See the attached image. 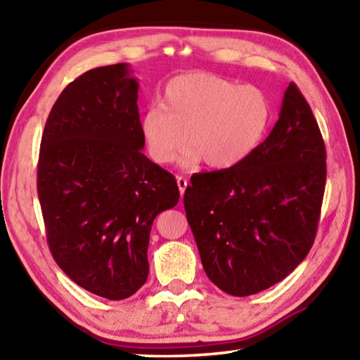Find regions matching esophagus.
<instances>
[{"instance_id":"esophagus-1","label":"esophagus","mask_w":360,"mask_h":360,"mask_svg":"<svg viewBox=\"0 0 360 360\" xmlns=\"http://www.w3.org/2000/svg\"><path fill=\"white\" fill-rule=\"evenodd\" d=\"M176 182H178V187H179V193H181V196L184 195V192H186V188H187V179L186 178H182V176H178V178H176Z\"/></svg>"}]
</instances>
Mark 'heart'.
I'll use <instances>...</instances> for the list:
<instances>
[{"label": "heart", "mask_w": 360, "mask_h": 360, "mask_svg": "<svg viewBox=\"0 0 360 360\" xmlns=\"http://www.w3.org/2000/svg\"><path fill=\"white\" fill-rule=\"evenodd\" d=\"M271 119V101L263 89L193 72L168 82L160 105L143 111L139 127L155 162L172 164L188 141L192 145L182 164L196 167L205 160L223 170L238 165L258 147Z\"/></svg>", "instance_id": "b5f03b06"}]
</instances>
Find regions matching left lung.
Returning a JSON list of instances; mask_svg holds the SVG:
<instances>
[{
	"instance_id": "left-lung-1",
	"label": "left lung",
	"mask_w": 360,
	"mask_h": 360,
	"mask_svg": "<svg viewBox=\"0 0 360 360\" xmlns=\"http://www.w3.org/2000/svg\"><path fill=\"white\" fill-rule=\"evenodd\" d=\"M325 160L314 114L289 83L264 142L238 165L190 178L187 221L213 285L235 297L252 295L303 262L317 232Z\"/></svg>"
}]
</instances>
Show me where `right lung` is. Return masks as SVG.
Listing matches in <instances>:
<instances>
[{
    "mask_svg": "<svg viewBox=\"0 0 360 360\" xmlns=\"http://www.w3.org/2000/svg\"><path fill=\"white\" fill-rule=\"evenodd\" d=\"M137 89L128 63L82 74L53 103L38 159L52 257L80 288L108 300L147 281L153 221L179 201L173 174L142 153Z\"/></svg>",
    "mask_w": 360,
    "mask_h": 360,
    "instance_id": "obj_1",
    "label": "right lung"
}]
</instances>
